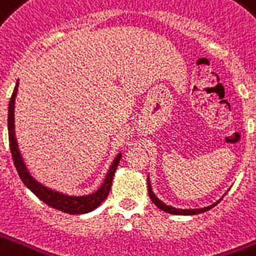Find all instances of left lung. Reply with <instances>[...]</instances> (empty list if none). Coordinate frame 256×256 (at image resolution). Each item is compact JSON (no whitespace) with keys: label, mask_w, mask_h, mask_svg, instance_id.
<instances>
[{"label":"left lung","mask_w":256,"mask_h":256,"mask_svg":"<svg viewBox=\"0 0 256 256\" xmlns=\"http://www.w3.org/2000/svg\"><path fill=\"white\" fill-rule=\"evenodd\" d=\"M148 190H149V196H150V200L156 204V206H158L160 210H165L168 214H202V212H206V210H210V208H214V206H218V202L222 200L220 198L219 202H214L212 206H204V208H198V210H178V208H173L170 206H166V204H164L161 200L157 198V196L154 194L153 190H152V186H150V182H149V178H148Z\"/></svg>","instance_id":"obj_1"}]
</instances>
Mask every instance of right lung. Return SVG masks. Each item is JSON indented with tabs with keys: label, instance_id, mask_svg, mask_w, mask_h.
<instances>
[{
	"label": "right lung",
	"instance_id": "obj_1",
	"mask_svg": "<svg viewBox=\"0 0 256 256\" xmlns=\"http://www.w3.org/2000/svg\"><path fill=\"white\" fill-rule=\"evenodd\" d=\"M17 87H18V82L16 83L14 91L12 94L10 102H9V111H8V132H9V146H10V153L13 157V162L14 166L18 172L20 178L22 180L26 186L32 190L37 198H40L42 202H44L46 206H52L54 210H62L66 214H87L95 210L96 206H99L104 202V198H107V194L110 192L111 184H112V177L116 170V166L120 164V154H118V157L114 160V162L111 165L110 170L107 173L106 180L103 182L100 188L98 189L96 192L88 196H80V198H75V196H67L63 193L54 192L52 189L46 188L44 185L40 182H37L32 176L29 174L28 169L25 166L24 161L21 158V154L17 148V141L14 136V100L16 94H17Z\"/></svg>",
	"mask_w": 256,
	"mask_h": 256
}]
</instances>
